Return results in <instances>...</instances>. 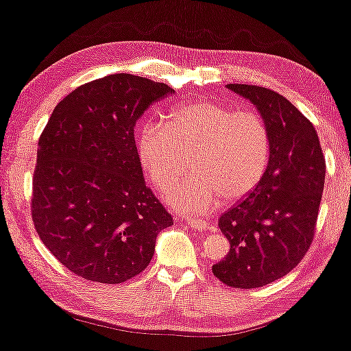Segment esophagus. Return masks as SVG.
<instances>
[{"label": "esophagus", "instance_id": "obj_1", "mask_svg": "<svg viewBox=\"0 0 351 351\" xmlns=\"http://www.w3.org/2000/svg\"><path fill=\"white\" fill-rule=\"evenodd\" d=\"M188 226L193 228L195 231H207L210 228V223L205 221V219H193L189 218L188 219Z\"/></svg>", "mask_w": 351, "mask_h": 351}]
</instances>
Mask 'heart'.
Segmentation results:
<instances>
[{
  "instance_id": "obj_1",
  "label": "heart",
  "mask_w": 351,
  "mask_h": 351,
  "mask_svg": "<svg viewBox=\"0 0 351 351\" xmlns=\"http://www.w3.org/2000/svg\"><path fill=\"white\" fill-rule=\"evenodd\" d=\"M136 151L157 188H165L184 171L193 154V176L165 193L171 208L208 213L226 199L249 194L268 167L271 136L263 117L213 101H194L171 110L167 125L147 121L136 133Z\"/></svg>"
}]
</instances>
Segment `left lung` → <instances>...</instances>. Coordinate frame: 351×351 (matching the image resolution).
<instances>
[{
    "instance_id": "8db88e82",
    "label": "left lung",
    "mask_w": 351,
    "mask_h": 351,
    "mask_svg": "<svg viewBox=\"0 0 351 351\" xmlns=\"http://www.w3.org/2000/svg\"><path fill=\"white\" fill-rule=\"evenodd\" d=\"M249 99L268 125L271 152L260 183L219 217L230 252L212 266L219 281L254 289L286 276L315 236L326 160L315 127L286 97L255 85H226Z\"/></svg>"
}]
</instances>
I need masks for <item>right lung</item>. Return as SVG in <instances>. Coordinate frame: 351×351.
<instances>
[{"mask_svg":"<svg viewBox=\"0 0 351 351\" xmlns=\"http://www.w3.org/2000/svg\"><path fill=\"white\" fill-rule=\"evenodd\" d=\"M165 83L107 75L64 97L41 133L32 219L48 250L77 276L120 284L151 263L173 217L146 186L134 127Z\"/></svg>","mask_w":351,"mask_h":351,"instance_id":"obj_1","label":"right lung"}]
</instances>
